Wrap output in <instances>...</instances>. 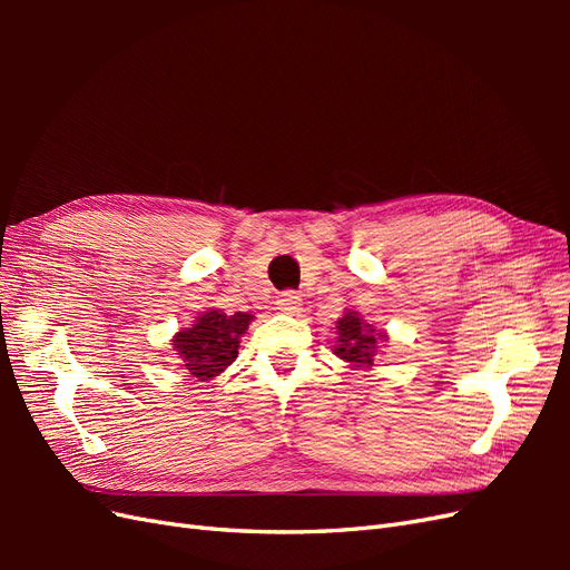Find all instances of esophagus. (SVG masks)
<instances>
[{
	"label": "esophagus",
	"instance_id": "1",
	"mask_svg": "<svg viewBox=\"0 0 570 570\" xmlns=\"http://www.w3.org/2000/svg\"><path fill=\"white\" fill-rule=\"evenodd\" d=\"M278 308L281 312H285V314H295V312H299V306H302V297L297 295V292H283V295L278 297Z\"/></svg>",
	"mask_w": 570,
	"mask_h": 570
}]
</instances>
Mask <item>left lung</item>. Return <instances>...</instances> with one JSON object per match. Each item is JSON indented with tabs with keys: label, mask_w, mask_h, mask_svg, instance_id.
<instances>
[{
	"label": "left lung",
	"mask_w": 570,
	"mask_h": 570,
	"mask_svg": "<svg viewBox=\"0 0 570 570\" xmlns=\"http://www.w3.org/2000/svg\"><path fill=\"white\" fill-rule=\"evenodd\" d=\"M337 333L340 344L335 354L344 361H352L356 366H373V354H375V331L371 325L361 323L358 314L347 312L337 321ZM383 337V335H381Z\"/></svg>",
	"instance_id": "8db88e82"
}]
</instances>
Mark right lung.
<instances>
[{"label": "right lung", "instance_id": "obj_1", "mask_svg": "<svg viewBox=\"0 0 570 570\" xmlns=\"http://www.w3.org/2000/svg\"><path fill=\"white\" fill-rule=\"evenodd\" d=\"M252 316L237 312L226 316L220 312H206L193 327H185L174 340L176 352L183 356V366L193 377L209 381V377L226 371L237 358L239 337L245 335Z\"/></svg>", "mask_w": 570, "mask_h": 570}]
</instances>
